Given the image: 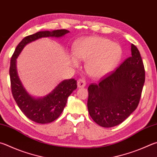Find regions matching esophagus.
<instances>
[{"label": "esophagus", "instance_id": "34e87169", "mask_svg": "<svg viewBox=\"0 0 157 157\" xmlns=\"http://www.w3.org/2000/svg\"><path fill=\"white\" fill-rule=\"evenodd\" d=\"M77 84H78V87L79 88H84L85 86H86V82H85L84 79H79V80H78Z\"/></svg>", "mask_w": 157, "mask_h": 157}]
</instances>
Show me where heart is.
Returning a JSON list of instances; mask_svg holds the SVG:
<instances>
[{"instance_id":"1","label":"heart","mask_w":157,"mask_h":157,"mask_svg":"<svg viewBox=\"0 0 157 157\" xmlns=\"http://www.w3.org/2000/svg\"><path fill=\"white\" fill-rule=\"evenodd\" d=\"M122 50L117 43L109 39L90 36L78 41L71 60L73 65L79 61H86V70L94 78H101L115 69L120 61Z\"/></svg>"}]
</instances>
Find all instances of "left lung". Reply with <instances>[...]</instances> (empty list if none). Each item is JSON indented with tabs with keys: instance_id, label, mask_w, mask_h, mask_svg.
<instances>
[{
	"instance_id": "8db88e82",
	"label": "left lung",
	"mask_w": 157,
	"mask_h": 157,
	"mask_svg": "<svg viewBox=\"0 0 157 157\" xmlns=\"http://www.w3.org/2000/svg\"><path fill=\"white\" fill-rule=\"evenodd\" d=\"M131 54L98 84H91L88 88V113L100 126H117L138 106L145 82V69L140 53L133 44Z\"/></svg>"
}]
</instances>
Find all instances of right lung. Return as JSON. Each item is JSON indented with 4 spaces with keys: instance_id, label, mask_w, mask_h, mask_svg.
I'll return each mask as SVG.
<instances>
[{
    "instance_id": "right-lung-1",
    "label": "right lung",
    "mask_w": 157,
    "mask_h": 157,
    "mask_svg": "<svg viewBox=\"0 0 157 157\" xmlns=\"http://www.w3.org/2000/svg\"><path fill=\"white\" fill-rule=\"evenodd\" d=\"M68 33L69 31L66 29L44 31L25 37L16 47L11 58L10 76L13 97L24 115L36 123H51L59 117L66 106L69 96L78 86L77 81L75 79H65L59 82L48 95L43 98H35L25 90L20 80L16 69V59L24 47L30 42L45 37L60 38Z\"/></svg>"
}]
</instances>
